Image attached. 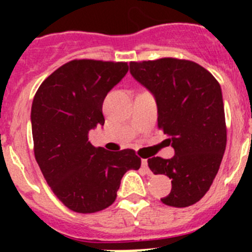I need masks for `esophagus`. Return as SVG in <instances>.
<instances>
[{
  "mask_svg": "<svg viewBox=\"0 0 252 252\" xmlns=\"http://www.w3.org/2000/svg\"><path fill=\"white\" fill-rule=\"evenodd\" d=\"M141 166H142V169H144V170L148 173V174H150L151 171H150V169H149V166H148V160L142 159L141 160Z\"/></svg>",
  "mask_w": 252,
  "mask_h": 252,
  "instance_id": "1",
  "label": "esophagus"
}]
</instances>
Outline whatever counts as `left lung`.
<instances>
[{
	"instance_id": "obj_1",
	"label": "left lung",
	"mask_w": 252,
	"mask_h": 252,
	"mask_svg": "<svg viewBox=\"0 0 252 252\" xmlns=\"http://www.w3.org/2000/svg\"><path fill=\"white\" fill-rule=\"evenodd\" d=\"M130 72L155 95L158 127L175 150L171 159H148L154 174L171 179V192L161 202L177 208L192 206L212 186L226 149L220 83L199 64L177 58L131 62Z\"/></svg>"
}]
</instances>
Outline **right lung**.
<instances>
[{"instance_id":"right-lung-1","label":"right lung","mask_w":252,"mask_h":252,"mask_svg":"<svg viewBox=\"0 0 252 252\" xmlns=\"http://www.w3.org/2000/svg\"><path fill=\"white\" fill-rule=\"evenodd\" d=\"M127 70L126 62L74 59L51 73L35 93V159L58 199L77 213L110 207L125 173L141 165L132 149L107 151L88 141V131L104 124L107 93Z\"/></svg>"}]
</instances>
